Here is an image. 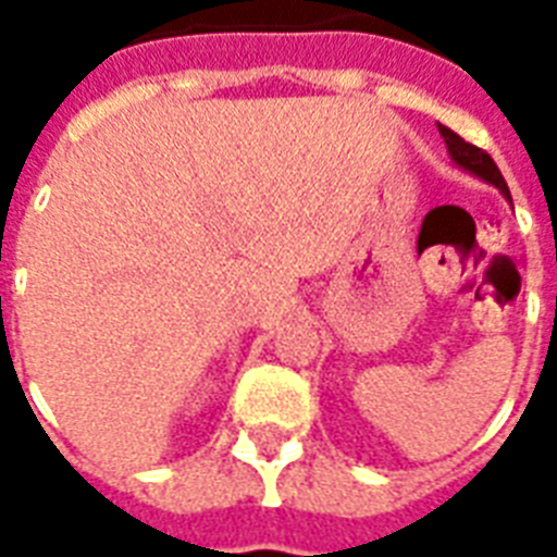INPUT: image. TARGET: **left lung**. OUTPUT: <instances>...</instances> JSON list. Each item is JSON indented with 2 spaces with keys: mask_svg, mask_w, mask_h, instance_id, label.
Returning a JSON list of instances; mask_svg holds the SVG:
<instances>
[{
  "mask_svg": "<svg viewBox=\"0 0 557 557\" xmlns=\"http://www.w3.org/2000/svg\"><path fill=\"white\" fill-rule=\"evenodd\" d=\"M440 135L445 138V147H448V156L450 161L457 164V168L468 170L471 176L483 178V182H488V185H494L497 190L506 196V199L511 201V193L509 187H506V182H503L500 170H497V164L492 161V156L488 152H483L480 147H474V144L462 141L454 129H448V126L440 124Z\"/></svg>",
  "mask_w": 557,
  "mask_h": 557,
  "instance_id": "left-lung-1",
  "label": "left lung"
}]
</instances>
